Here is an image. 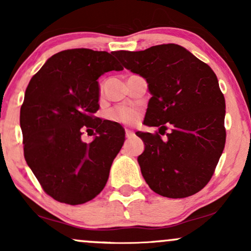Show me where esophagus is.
Here are the masks:
<instances>
[{"instance_id":"obj_1","label":"esophagus","mask_w":251,"mask_h":251,"mask_svg":"<svg viewBox=\"0 0 251 251\" xmlns=\"http://www.w3.org/2000/svg\"><path fill=\"white\" fill-rule=\"evenodd\" d=\"M125 134H126V138H132L134 137V132L132 131V129H125Z\"/></svg>"}]
</instances>
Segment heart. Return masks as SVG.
Returning a JSON list of instances; mask_svg holds the SVG:
<instances>
[{"label":"heart","instance_id":"obj_1","mask_svg":"<svg viewBox=\"0 0 251 251\" xmlns=\"http://www.w3.org/2000/svg\"><path fill=\"white\" fill-rule=\"evenodd\" d=\"M102 92V85L100 86V93ZM108 120L112 122L126 124V125H133L137 123L138 118H139V112L133 107H128V106H117L109 109L106 114Z\"/></svg>","mask_w":251,"mask_h":251}]
</instances>
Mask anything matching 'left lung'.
<instances>
[{"label":"left lung","mask_w":251,"mask_h":251,"mask_svg":"<svg viewBox=\"0 0 251 251\" xmlns=\"http://www.w3.org/2000/svg\"><path fill=\"white\" fill-rule=\"evenodd\" d=\"M116 56L145 77L152 94L144 124L159 131L137 132L145 143L138 157L144 179L163 197L197 194L211 179L226 145V100L214 71L175 43L118 50Z\"/></svg>","instance_id":"left-lung-1"}]
</instances>
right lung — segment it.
Instances as JSON below:
<instances>
[{
  "mask_svg": "<svg viewBox=\"0 0 251 251\" xmlns=\"http://www.w3.org/2000/svg\"><path fill=\"white\" fill-rule=\"evenodd\" d=\"M114 53L75 48L59 51L30 79L20 111L25 159L40 185L60 203L77 205L97 197L125 142L119 124L94 116L98 77L122 71ZM96 129L92 143L81 135Z\"/></svg>",
  "mask_w": 251,
  "mask_h": 251,
  "instance_id": "1",
  "label": "right lung"
}]
</instances>
